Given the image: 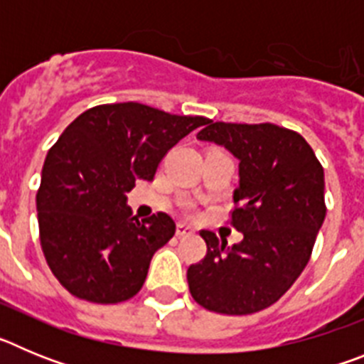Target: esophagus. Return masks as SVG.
Listing matches in <instances>:
<instances>
[{"instance_id":"34e87169","label":"esophagus","mask_w":364,"mask_h":364,"mask_svg":"<svg viewBox=\"0 0 364 364\" xmlns=\"http://www.w3.org/2000/svg\"><path fill=\"white\" fill-rule=\"evenodd\" d=\"M176 235H178V237H189V235H195V228H191L189 224H184V222H180V224H176Z\"/></svg>"}]
</instances>
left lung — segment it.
<instances>
[{
	"label": "left lung",
	"instance_id": "8db88e82",
	"mask_svg": "<svg viewBox=\"0 0 364 364\" xmlns=\"http://www.w3.org/2000/svg\"><path fill=\"white\" fill-rule=\"evenodd\" d=\"M197 138L239 160L231 224L244 239L230 247L213 231H200L208 253L188 268L189 291L205 310L255 314L306 268L326 217L323 166L301 134L273 124L208 120Z\"/></svg>",
	"mask_w": 364,
	"mask_h": 364
}]
</instances>
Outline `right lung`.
<instances>
[{"label":"right lung","instance_id":"add662e5","mask_svg":"<svg viewBox=\"0 0 364 364\" xmlns=\"http://www.w3.org/2000/svg\"><path fill=\"white\" fill-rule=\"evenodd\" d=\"M205 124L136 102L96 105L50 147L36 195L40 242L74 297L114 304L140 291L176 226L167 213L138 220L127 193L138 180H153L167 151Z\"/></svg>","mask_w":364,"mask_h":364}]
</instances>
